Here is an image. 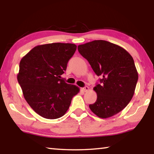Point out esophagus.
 <instances>
[{"mask_svg": "<svg viewBox=\"0 0 154 154\" xmlns=\"http://www.w3.org/2000/svg\"><path fill=\"white\" fill-rule=\"evenodd\" d=\"M82 90L83 91V92H88V90H89V87L88 86H85L84 88H82Z\"/></svg>", "mask_w": 154, "mask_h": 154, "instance_id": "obj_1", "label": "esophagus"}]
</instances>
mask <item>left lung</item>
I'll list each match as a JSON object with an SVG mask.
<instances>
[{
  "instance_id": "left-lung-1",
  "label": "left lung",
  "mask_w": 154,
  "mask_h": 154,
  "mask_svg": "<svg viewBox=\"0 0 154 154\" xmlns=\"http://www.w3.org/2000/svg\"><path fill=\"white\" fill-rule=\"evenodd\" d=\"M78 51L102 77L100 84L94 88L97 99L89 105L91 111L100 118L119 113L131 100L138 81L131 55L122 47L103 40L78 45Z\"/></svg>"
}]
</instances>
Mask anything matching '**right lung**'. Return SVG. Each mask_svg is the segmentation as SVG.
Instances as JSON below:
<instances>
[{"instance_id": "add662e5", "label": "right lung", "mask_w": 154, "mask_h": 154, "mask_svg": "<svg viewBox=\"0 0 154 154\" xmlns=\"http://www.w3.org/2000/svg\"><path fill=\"white\" fill-rule=\"evenodd\" d=\"M77 45L54 43L37 45L20 62L17 81L28 105L46 119H57L66 113L72 97L79 92L61 75L73 56Z\"/></svg>"}]
</instances>
